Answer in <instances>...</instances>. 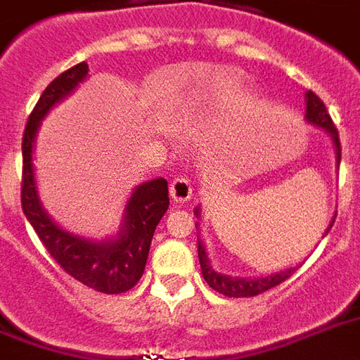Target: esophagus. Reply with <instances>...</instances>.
<instances>
[{"mask_svg":"<svg viewBox=\"0 0 360 360\" xmlns=\"http://www.w3.org/2000/svg\"><path fill=\"white\" fill-rule=\"evenodd\" d=\"M169 196L174 204H185L192 196V185L186 177H175L169 185Z\"/></svg>","mask_w":360,"mask_h":360,"instance_id":"34e87169","label":"esophagus"}]
</instances>
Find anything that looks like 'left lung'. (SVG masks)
<instances>
[{
	"label": "left lung",
	"mask_w": 360,
	"mask_h": 360,
	"mask_svg": "<svg viewBox=\"0 0 360 360\" xmlns=\"http://www.w3.org/2000/svg\"><path fill=\"white\" fill-rule=\"evenodd\" d=\"M306 120L309 124L317 126L321 130H325L330 134L333 137L334 149H336V162L340 164V158H342V147H340V137L338 130L334 126L330 115L326 111L325 103L321 101V98L317 94H314L311 90L306 92ZM194 215H200V207L194 210ZM336 219V215H334ZM334 219L330 226L326 229L325 234H328V230L333 229ZM198 259H200V268H202V276H204L205 283L210 285L211 289L221 292L224 296H230V298H247V296H257L260 292H266L271 287L283 283L285 279L290 278V274H295V270L298 268H287L283 271H276V274H270V276H264V278H232V276H226V274H219V271L213 270L210 259H207V251H205L204 243L198 240Z\"/></svg>",
	"instance_id": "obj_1"
}]
</instances>
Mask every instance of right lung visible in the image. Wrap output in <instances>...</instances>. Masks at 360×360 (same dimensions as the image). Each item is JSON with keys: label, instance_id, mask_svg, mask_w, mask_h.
<instances>
[{"label": "right lung", "instance_id": "right-lung-1", "mask_svg": "<svg viewBox=\"0 0 360 360\" xmlns=\"http://www.w3.org/2000/svg\"><path fill=\"white\" fill-rule=\"evenodd\" d=\"M86 75V62L60 73L41 94L27 119L22 137V211L39 236L41 243L65 274L98 292L120 295L130 290L143 276L153 234L168 211V181L158 177L136 186L124 207L119 234L111 240L94 241L71 234L52 221L41 205L34 177L32 160L41 120L58 101L70 96Z\"/></svg>", "mask_w": 360, "mask_h": 360}]
</instances>
